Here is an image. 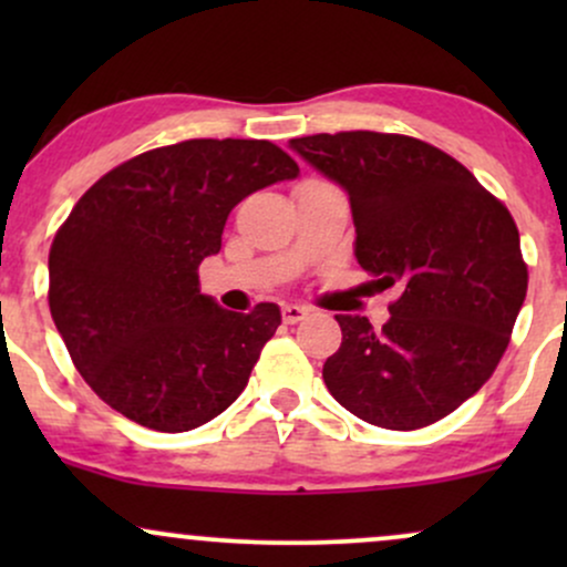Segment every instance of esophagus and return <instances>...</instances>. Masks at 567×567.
<instances>
[{"label": "esophagus", "instance_id": "esophagus-1", "mask_svg": "<svg viewBox=\"0 0 567 567\" xmlns=\"http://www.w3.org/2000/svg\"><path fill=\"white\" fill-rule=\"evenodd\" d=\"M306 315H309V309H306V306H298V303H288V306H282V320L288 322V324L301 322Z\"/></svg>", "mask_w": 567, "mask_h": 567}]
</instances>
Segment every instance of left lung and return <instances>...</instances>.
<instances>
[{
	"label": "left lung",
	"instance_id": "left-lung-1",
	"mask_svg": "<svg viewBox=\"0 0 567 567\" xmlns=\"http://www.w3.org/2000/svg\"><path fill=\"white\" fill-rule=\"evenodd\" d=\"M290 148L347 192L357 264L400 292L381 330L336 317L330 394L396 432L445 419L491 379L523 309L528 266L509 210L461 162L408 135L320 133Z\"/></svg>",
	"mask_w": 567,
	"mask_h": 567
}]
</instances>
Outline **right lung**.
I'll return each mask as SVG.
<instances>
[{"instance_id":"add662e5","label":"right lung","mask_w":567,"mask_h":567,"mask_svg":"<svg viewBox=\"0 0 567 567\" xmlns=\"http://www.w3.org/2000/svg\"><path fill=\"white\" fill-rule=\"evenodd\" d=\"M298 178L269 141L197 138L114 167L76 202L50 247V315L106 405L157 432H188L243 394L277 303L250 315L199 292L245 197Z\"/></svg>"}]
</instances>
